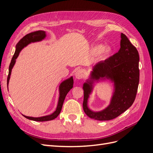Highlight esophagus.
<instances>
[{"mask_svg":"<svg viewBox=\"0 0 153 153\" xmlns=\"http://www.w3.org/2000/svg\"><path fill=\"white\" fill-rule=\"evenodd\" d=\"M85 75V71L84 69H78L75 73V78L77 79H82Z\"/></svg>","mask_w":153,"mask_h":153,"instance_id":"34e87169","label":"esophagus"}]
</instances>
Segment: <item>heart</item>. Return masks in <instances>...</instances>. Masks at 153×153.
<instances>
[{
	"label": "heart",
	"instance_id": "obj_1",
	"mask_svg": "<svg viewBox=\"0 0 153 153\" xmlns=\"http://www.w3.org/2000/svg\"><path fill=\"white\" fill-rule=\"evenodd\" d=\"M110 48L108 47H105L103 48L102 46L101 45H97L93 48V52L95 53H99L100 52L101 55H106L110 52Z\"/></svg>",
	"mask_w": 153,
	"mask_h": 153
}]
</instances>
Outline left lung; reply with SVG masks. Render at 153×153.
<instances>
[{
  "instance_id": "8db88e82",
  "label": "left lung",
  "mask_w": 153,
  "mask_h": 153,
  "mask_svg": "<svg viewBox=\"0 0 153 153\" xmlns=\"http://www.w3.org/2000/svg\"><path fill=\"white\" fill-rule=\"evenodd\" d=\"M121 48L118 52L94 66L89 78L83 85V108L91 119L98 121L113 119L128 110L135 101L139 84V55L126 35L121 33ZM106 79L114 83L112 99L106 109L94 112L88 107V99L94 83Z\"/></svg>"
}]
</instances>
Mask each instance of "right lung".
I'll use <instances>...</instances> for the list:
<instances>
[{"mask_svg":"<svg viewBox=\"0 0 153 153\" xmlns=\"http://www.w3.org/2000/svg\"><path fill=\"white\" fill-rule=\"evenodd\" d=\"M46 36H47V34H46V32L44 30L35 31L25 35L24 38L21 39L19 42L16 44L15 52L14 53L13 57L11 59L10 67H9V74L7 76V89H8L9 81H10V79L12 69L14 65H15V64L16 62V59L18 57V55H19V53L21 52V50L24 47H25L26 46H27L31 43L38 42V41H42L46 38ZM73 76H71L70 78H69L68 79L63 81L61 84H60L59 98L57 106L55 112H53L52 114L45 115V116H43V117H33L26 116V115H24L25 118L28 119L29 120H32V121H39V122L51 121V120L55 119L59 115L60 112H61L64 101L65 100V98L67 94L68 93V92L73 88Z\"/></svg>","mask_w":153,"mask_h":153,"instance_id":"add662e5","label":"right lung"}]
</instances>
